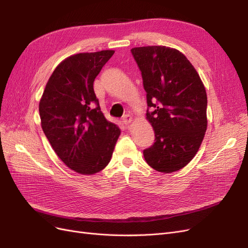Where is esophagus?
I'll list each match as a JSON object with an SVG mask.
<instances>
[{"label": "esophagus", "instance_id": "34e87169", "mask_svg": "<svg viewBox=\"0 0 248 248\" xmlns=\"http://www.w3.org/2000/svg\"><path fill=\"white\" fill-rule=\"evenodd\" d=\"M122 120H123V123L125 125H129L133 121V118L130 115H125Z\"/></svg>", "mask_w": 248, "mask_h": 248}]
</instances>
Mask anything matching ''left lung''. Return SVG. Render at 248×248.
I'll use <instances>...</instances> for the list:
<instances>
[{"instance_id": "8db88e82", "label": "left lung", "mask_w": 248, "mask_h": 248, "mask_svg": "<svg viewBox=\"0 0 248 248\" xmlns=\"http://www.w3.org/2000/svg\"><path fill=\"white\" fill-rule=\"evenodd\" d=\"M141 71L147 120L155 142L144 157L157 171L183 169L198 153L207 130V93L198 71L181 51L162 46L131 49Z\"/></svg>"}]
</instances>
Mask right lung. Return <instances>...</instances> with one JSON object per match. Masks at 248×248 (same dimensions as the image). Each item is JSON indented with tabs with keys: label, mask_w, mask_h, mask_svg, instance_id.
I'll return each instance as SVG.
<instances>
[{
	"label": "right lung",
	"mask_w": 248,
	"mask_h": 248,
	"mask_svg": "<svg viewBox=\"0 0 248 248\" xmlns=\"http://www.w3.org/2000/svg\"><path fill=\"white\" fill-rule=\"evenodd\" d=\"M114 52H80L63 60L39 102L41 127L51 148L81 175L96 174L108 166L121 134L102 114L93 89L94 79Z\"/></svg>",
	"instance_id": "add662e5"
}]
</instances>
